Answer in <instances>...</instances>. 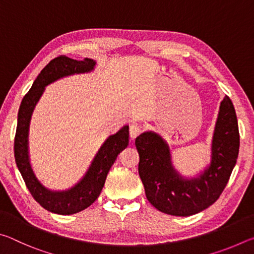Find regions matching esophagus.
<instances>
[{"label": "esophagus", "mask_w": 254, "mask_h": 254, "mask_svg": "<svg viewBox=\"0 0 254 254\" xmlns=\"http://www.w3.org/2000/svg\"><path fill=\"white\" fill-rule=\"evenodd\" d=\"M142 131V126L136 122H133L130 124V136L131 139H135V137L140 134Z\"/></svg>", "instance_id": "obj_1"}]
</instances>
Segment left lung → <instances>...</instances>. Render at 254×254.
<instances>
[{"label": "left lung", "instance_id": "left-lung-1", "mask_svg": "<svg viewBox=\"0 0 254 254\" xmlns=\"http://www.w3.org/2000/svg\"><path fill=\"white\" fill-rule=\"evenodd\" d=\"M139 175L145 196L154 207L175 216H190L214 204L224 190L240 148V133L233 103L225 96L215 126L212 162L198 178L185 179L174 169L168 145L153 132L135 139Z\"/></svg>", "mask_w": 254, "mask_h": 254}]
</instances>
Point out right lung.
<instances>
[{
  "mask_svg": "<svg viewBox=\"0 0 254 254\" xmlns=\"http://www.w3.org/2000/svg\"><path fill=\"white\" fill-rule=\"evenodd\" d=\"M95 62L92 59L76 60L65 55L58 56L51 60L33 81L32 87L25 94L21 102L18 126L14 136V158L16 166L29 191L42 207L49 212L60 215H70L87 208L100 196L104 186L106 176L109 174L118 154L128 144V127L110 135L102 145L100 151L89 167L85 177L70 189L65 191H53L42 186L36 178L30 166L28 154V132L32 111L38 100L45 91V86L53 83L60 77L86 72L92 70Z\"/></svg>",
  "mask_w": 254,
  "mask_h": 254,
  "instance_id": "1",
  "label": "right lung"
}]
</instances>
